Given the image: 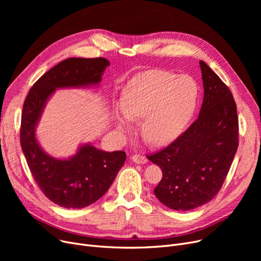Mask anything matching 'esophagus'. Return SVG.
Returning <instances> with one entry per match:
<instances>
[{"instance_id":"1","label":"esophagus","mask_w":261,"mask_h":261,"mask_svg":"<svg viewBox=\"0 0 261 261\" xmlns=\"http://www.w3.org/2000/svg\"><path fill=\"white\" fill-rule=\"evenodd\" d=\"M132 161L134 162V163H136V164H145V163H147V159H146V156H144V155H142V154H134L133 156H132Z\"/></svg>"}]
</instances>
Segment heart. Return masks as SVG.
<instances>
[{"instance_id": "1", "label": "heart", "mask_w": 261, "mask_h": 261, "mask_svg": "<svg viewBox=\"0 0 261 261\" xmlns=\"http://www.w3.org/2000/svg\"><path fill=\"white\" fill-rule=\"evenodd\" d=\"M199 97L197 82L187 75L177 77L165 71H149L131 80L120 98L122 113L115 112L119 131L140 121L141 134L152 146L167 144L179 135L193 117Z\"/></svg>"}]
</instances>
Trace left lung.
<instances>
[{"mask_svg": "<svg viewBox=\"0 0 261 261\" xmlns=\"http://www.w3.org/2000/svg\"><path fill=\"white\" fill-rule=\"evenodd\" d=\"M204 87L199 117L181 135L147 158L162 169L154 195L167 207L190 211L221 189L238 148L239 125L232 94L200 60Z\"/></svg>", "mask_w": 261, "mask_h": 261, "instance_id": "1", "label": "left lung"}]
</instances>
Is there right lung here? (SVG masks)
<instances>
[{"mask_svg": "<svg viewBox=\"0 0 261 261\" xmlns=\"http://www.w3.org/2000/svg\"><path fill=\"white\" fill-rule=\"evenodd\" d=\"M109 64L101 57L65 59L35 82L23 105L20 142L27 165L45 197L64 208H82L100 199L123 166L126 152L84 145L71 159L57 160L41 149L35 129L55 90L98 85Z\"/></svg>", "mask_w": 261, "mask_h": 261, "instance_id": "1", "label": "right lung"}]
</instances>
